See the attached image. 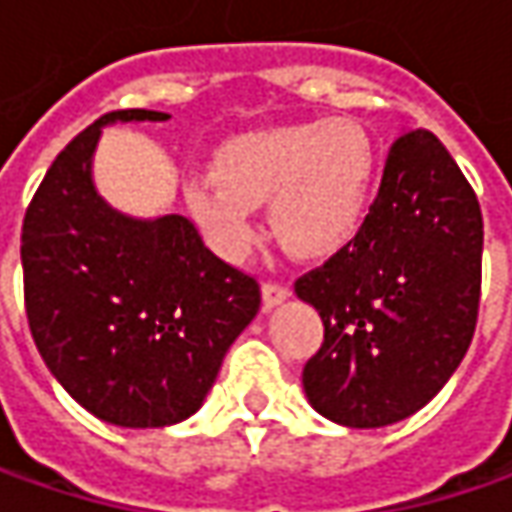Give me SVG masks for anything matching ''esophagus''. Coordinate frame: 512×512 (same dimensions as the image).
<instances>
[{
    "label": "esophagus",
    "instance_id": "obj_1",
    "mask_svg": "<svg viewBox=\"0 0 512 512\" xmlns=\"http://www.w3.org/2000/svg\"><path fill=\"white\" fill-rule=\"evenodd\" d=\"M285 299H290V287L287 285H279V282H265L262 285V302H265L267 310L282 305Z\"/></svg>",
    "mask_w": 512,
    "mask_h": 512
}]
</instances>
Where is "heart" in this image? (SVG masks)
<instances>
[{"instance_id":"heart-1","label":"heart","mask_w":512,"mask_h":512,"mask_svg":"<svg viewBox=\"0 0 512 512\" xmlns=\"http://www.w3.org/2000/svg\"><path fill=\"white\" fill-rule=\"evenodd\" d=\"M376 187V145L356 119H310L230 142L187 185V207L210 245L245 259L259 242V205L276 236L302 259H327L362 230Z\"/></svg>"}]
</instances>
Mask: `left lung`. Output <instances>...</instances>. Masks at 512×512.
Instances as JSON below:
<instances>
[{
    "instance_id": "left-lung-1",
    "label": "left lung",
    "mask_w": 512,
    "mask_h": 512,
    "mask_svg": "<svg viewBox=\"0 0 512 512\" xmlns=\"http://www.w3.org/2000/svg\"><path fill=\"white\" fill-rule=\"evenodd\" d=\"M479 199L430 130L393 142L359 236L296 282L325 342L302 384L316 413L387 427L422 410L462 364L482 293Z\"/></svg>"
}]
</instances>
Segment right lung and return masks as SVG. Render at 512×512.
Listing matches in <instances>:
<instances>
[{
  "label": "right lung",
  "instance_id": "add662e5",
  "mask_svg": "<svg viewBox=\"0 0 512 512\" xmlns=\"http://www.w3.org/2000/svg\"><path fill=\"white\" fill-rule=\"evenodd\" d=\"M168 119L142 108L96 119L53 159L22 225L33 342L76 402L119 427L193 416L262 305L256 279L213 256L190 219H136L93 185L102 128Z\"/></svg>",
  "mask_w": 512,
  "mask_h": 512
}]
</instances>
